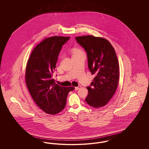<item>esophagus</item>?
I'll return each mask as SVG.
<instances>
[{
    "label": "esophagus",
    "instance_id": "obj_1",
    "mask_svg": "<svg viewBox=\"0 0 149 149\" xmlns=\"http://www.w3.org/2000/svg\"><path fill=\"white\" fill-rule=\"evenodd\" d=\"M80 88H81V86H80V85H79L78 86H77V87L75 88V91H77L79 89H80Z\"/></svg>",
    "mask_w": 149,
    "mask_h": 149
}]
</instances>
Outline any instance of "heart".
I'll return each mask as SVG.
<instances>
[{
  "label": "heart",
  "instance_id": "obj_1",
  "mask_svg": "<svg viewBox=\"0 0 149 149\" xmlns=\"http://www.w3.org/2000/svg\"><path fill=\"white\" fill-rule=\"evenodd\" d=\"M79 51H80V50H79V49H78L77 48L74 49L73 50H72V55H73V54H76V53H77V52H79Z\"/></svg>",
  "mask_w": 149,
  "mask_h": 149
}]
</instances>
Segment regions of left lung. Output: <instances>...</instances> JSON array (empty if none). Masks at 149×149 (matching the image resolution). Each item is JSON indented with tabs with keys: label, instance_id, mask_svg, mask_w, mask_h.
<instances>
[{
	"label": "left lung",
	"instance_id": "left-lung-1",
	"mask_svg": "<svg viewBox=\"0 0 149 149\" xmlns=\"http://www.w3.org/2000/svg\"><path fill=\"white\" fill-rule=\"evenodd\" d=\"M87 53L88 66L95 77L90 86L86 103L94 108L104 106L112 98L119 81V65L113 46L106 39L93 36L75 37Z\"/></svg>",
	"mask_w": 149,
	"mask_h": 149
}]
</instances>
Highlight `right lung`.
Instances as JSON below:
<instances>
[{"label":"right lung","instance_id":"obj_1","mask_svg":"<svg viewBox=\"0 0 149 149\" xmlns=\"http://www.w3.org/2000/svg\"><path fill=\"white\" fill-rule=\"evenodd\" d=\"M69 38H45L36 46L27 62L25 78L28 89L36 104L46 113L60 112L66 106L68 94L74 89L57 84L52 78L59 53Z\"/></svg>","mask_w":149,"mask_h":149}]
</instances>
